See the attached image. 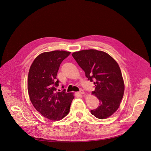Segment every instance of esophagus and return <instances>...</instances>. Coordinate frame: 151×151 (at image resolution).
<instances>
[{
    "instance_id": "esophagus-1",
    "label": "esophagus",
    "mask_w": 151,
    "mask_h": 151,
    "mask_svg": "<svg viewBox=\"0 0 151 151\" xmlns=\"http://www.w3.org/2000/svg\"><path fill=\"white\" fill-rule=\"evenodd\" d=\"M79 94H84L85 92L83 90H80V91L79 92Z\"/></svg>"
}]
</instances>
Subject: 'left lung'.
I'll use <instances>...</instances> for the list:
<instances>
[{
  "label": "left lung",
  "instance_id": "1",
  "mask_svg": "<svg viewBox=\"0 0 151 151\" xmlns=\"http://www.w3.org/2000/svg\"><path fill=\"white\" fill-rule=\"evenodd\" d=\"M72 55L91 82L94 81L92 94L99 99L100 106L91 113L99 119H106L119 108L125 85L118 63L107 53L96 50L76 51Z\"/></svg>",
  "mask_w": 151,
  "mask_h": 151
}]
</instances>
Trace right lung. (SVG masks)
<instances>
[{
    "label": "right lung",
    "mask_w": 151,
    "mask_h": 151,
    "mask_svg": "<svg viewBox=\"0 0 151 151\" xmlns=\"http://www.w3.org/2000/svg\"><path fill=\"white\" fill-rule=\"evenodd\" d=\"M70 52L52 51L40 54L30 68L27 90L35 108L51 121H59L69 112L73 93L55 92L59 81L56 76L61 62Z\"/></svg>",
    "instance_id": "1"
}]
</instances>
